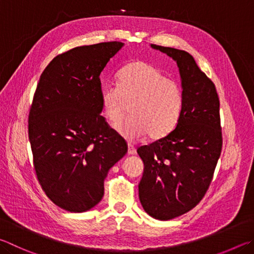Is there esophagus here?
Segmentation results:
<instances>
[{
  "label": "esophagus",
  "mask_w": 254,
  "mask_h": 254,
  "mask_svg": "<svg viewBox=\"0 0 254 254\" xmlns=\"http://www.w3.org/2000/svg\"><path fill=\"white\" fill-rule=\"evenodd\" d=\"M127 153L130 154V155H133V154H135L136 153V150H135V147L133 146L131 143H128L127 144Z\"/></svg>",
  "instance_id": "esophagus-1"
}]
</instances>
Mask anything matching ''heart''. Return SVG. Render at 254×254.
<instances>
[{
	"mask_svg": "<svg viewBox=\"0 0 254 254\" xmlns=\"http://www.w3.org/2000/svg\"><path fill=\"white\" fill-rule=\"evenodd\" d=\"M101 102L114 126L126 120L132 105L133 117L119 130L124 139L133 141L149 134L158 140L177 127L182 114L183 92L179 83L159 67L135 60L120 70L118 86L103 87Z\"/></svg>",
	"mask_w": 254,
	"mask_h": 254,
	"instance_id": "obj_1",
	"label": "heart"
}]
</instances>
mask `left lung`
Returning a JSON list of instances; mask_svg holds the SVG:
<instances>
[{
    "label": "left lung",
    "mask_w": 254,
    "mask_h": 254,
    "mask_svg": "<svg viewBox=\"0 0 254 254\" xmlns=\"http://www.w3.org/2000/svg\"><path fill=\"white\" fill-rule=\"evenodd\" d=\"M178 64L182 114L167 136L137 149L144 170L139 183L143 209L152 218L172 220L204 196L222 149L220 101L215 85L186 51L151 44Z\"/></svg>",
    "instance_id": "1"
}]
</instances>
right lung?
I'll return each instance as SVG.
<instances>
[{"instance_id": "obj_1", "label": "right lung", "mask_w": 254, "mask_h": 254, "mask_svg": "<svg viewBox=\"0 0 254 254\" xmlns=\"http://www.w3.org/2000/svg\"><path fill=\"white\" fill-rule=\"evenodd\" d=\"M123 45L103 42L60 54L36 86L29 114L34 169L51 201L68 212L102 200L109 170L127 152L101 115L100 74Z\"/></svg>"}]
</instances>
